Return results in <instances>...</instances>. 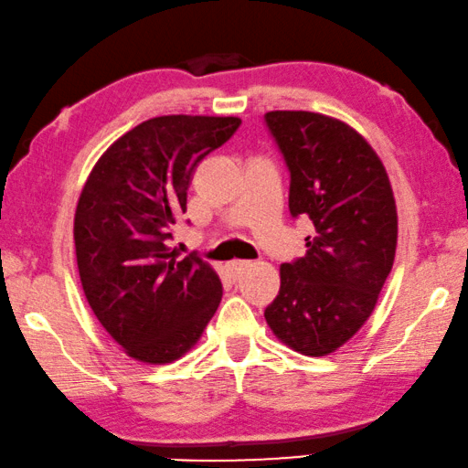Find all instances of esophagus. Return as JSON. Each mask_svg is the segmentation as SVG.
I'll list each match as a JSON object with an SVG mask.
<instances>
[{"label": "esophagus", "mask_w": 468, "mask_h": 468, "mask_svg": "<svg viewBox=\"0 0 468 468\" xmlns=\"http://www.w3.org/2000/svg\"><path fill=\"white\" fill-rule=\"evenodd\" d=\"M249 265H250L249 261H240V259H234V261H228V263H226V270H228L232 276H239V274H242L244 270L249 268Z\"/></svg>", "instance_id": "obj_1"}]
</instances>
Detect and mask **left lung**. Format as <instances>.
<instances>
[{"label": "left lung", "instance_id": "obj_1", "mask_svg": "<svg viewBox=\"0 0 468 468\" xmlns=\"http://www.w3.org/2000/svg\"><path fill=\"white\" fill-rule=\"evenodd\" d=\"M291 171L289 211L307 218L305 257L280 265L265 322L286 347L322 357L375 312L393 268L398 209L383 161L343 121L307 111L265 114Z\"/></svg>", "mask_w": 468, "mask_h": 468}]
</instances>
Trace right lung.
Masks as SVG:
<instances>
[{"label":"right lung","mask_w":468,"mask_h":468,"mask_svg":"<svg viewBox=\"0 0 468 468\" xmlns=\"http://www.w3.org/2000/svg\"><path fill=\"white\" fill-rule=\"evenodd\" d=\"M239 117L165 114L129 129L93 165L75 211V253L100 324L144 364L198 343L221 301L219 276L167 240L186 213L197 165L232 138Z\"/></svg>","instance_id":"right-lung-1"}]
</instances>
